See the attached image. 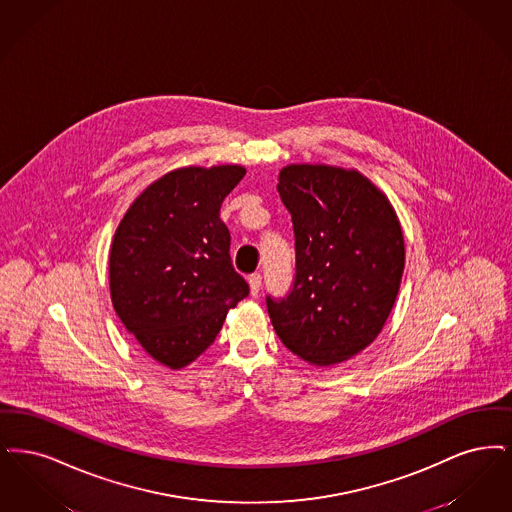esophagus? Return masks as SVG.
<instances>
[{
    "label": "esophagus",
    "instance_id": "obj_1",
    "mask_svg": "<svg viewBox=\"0 0 512 512\" xmlns=\"http://www.w3.org/2000/svg\"><path fill=\"white\" fill-rule=\"evenodd\" d=\"M248 285H250V294H252V296H258L260 289H262V275H260V273L248 275Z\"/></svg>",
    "mask_w": 512,
    "mask_h": 512
}]
</instances>
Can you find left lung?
<instances>
[{
    "instance_id": "1",
    "label": "left lung",
    "mask_w": 512,
    "mask_h": 512,
    "mask_svg": "<svg viewBox=\"0 0 512 512\" xmlns=\"http://www.w3.org/2000/svg\"><path fill=\"white\" fill-rule=\"evenodd\" d=\"M277 191L292 216L296 279L267 312L294 356L329 367L377 338L394 308L405 266L398 214L354 168L289 164Z\"/></svg>"
}]
</instances>
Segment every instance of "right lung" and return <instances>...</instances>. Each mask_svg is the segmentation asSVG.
<instances>
[{
	"label": "right lung",
	"instance_id": "1",
	"mask_svg": "<svg viewBox=\"0 0 512 512\" xmlns=\"http://www.w3.org/2000/svg\"><path fill=\"white\" fill-rule=\"evenodd\" d=\"M245 166H185L149 183L118 223L109 252L112 308L158 363L178 371L216 340L248 296L229 258L222 202Z\"/></svg>",
	"mask_w": 512,
	"mask_h": 512
}]
</instances>
